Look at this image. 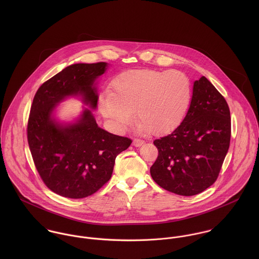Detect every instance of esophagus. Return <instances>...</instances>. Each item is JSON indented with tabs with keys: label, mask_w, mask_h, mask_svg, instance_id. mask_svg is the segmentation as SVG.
I'll list each match as a JSON object with an SVG mask.
<instances>
[{
	"label": "esophagus",
	"mask_w": 259,
	"mask_h": 259,
	"mask_svg": "<svg viewBox=\"0 0 259 259\" xmlns=\"http://www.w3.org/2000/svg\"><path fill=\"white\" fill-rule=\"evenodd\" d=\"M144 144H145V142H144L143 140H140V139H135V140L133 141V145H134L135 147H137V148L142 147Z\"/></svg>",
	"instance_id": "34e87169"
}]
</instances>
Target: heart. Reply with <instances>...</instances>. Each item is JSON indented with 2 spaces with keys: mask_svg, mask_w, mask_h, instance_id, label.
Listing matches in <instances>:
<instances>
[{
  "mask_svg": "<svg viewBox=\"0 0 259 259\" xmlns=\"http://www.w3.org/2000/svg\"><path fill=\"white\" fill-rule=\"evenodd\" d=\"M111 89L101 95L99 109L118 131L133 122L136 111L143 130L168 133L181 123L191 100L190 81L180 71H126L113 78Z\"/></svg>",
  "mask_w": 259,
  "mask_h": 259,
  "instance_id": "heart-1",
  "label": "heart"
}]
</instances>
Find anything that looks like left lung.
<instances>
[{
    "label": "left lung",
    "mask_w": 259,
    "mask_h": 259,
    "mask_svg": "<svg viewBox=\"0 0 259 259\" xmlns=\"http://www.w3.org/2000/svg\"><path fill=\"white\" fill-rule=\"evenodd\" d=\"M230 111L214 85L201 76L193 82L189 109L168 136L155 140L158 155L152 180L176 194L190 196L213 185L229 148Z\"/></svg>",
    "instance_id": "left-lung-1"
}]
</instances>
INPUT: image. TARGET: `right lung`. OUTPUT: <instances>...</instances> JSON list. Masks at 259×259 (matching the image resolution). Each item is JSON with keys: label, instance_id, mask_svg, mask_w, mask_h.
<instances>
[{"label": "right lung", "instance_id": "right-lung-1", "mask_svg": "<svg viewBox=\"0 0 259 259\" xmlns=\"http://www.w3.org/2000/svg\"><path fill=\"white\" fill-rule=\"evenodd\" d=\"M107 63L74 64L44 82L37 90L28 121V143L45 185L69 198H83L111 179L117 154L132 140L101 128L93 114L98 106L97 79ZM70 96H77L84 108L72 123H62L55 108Z\"/></svg>", "mask_w": 259, "mask_h": 259}]
</instances>
